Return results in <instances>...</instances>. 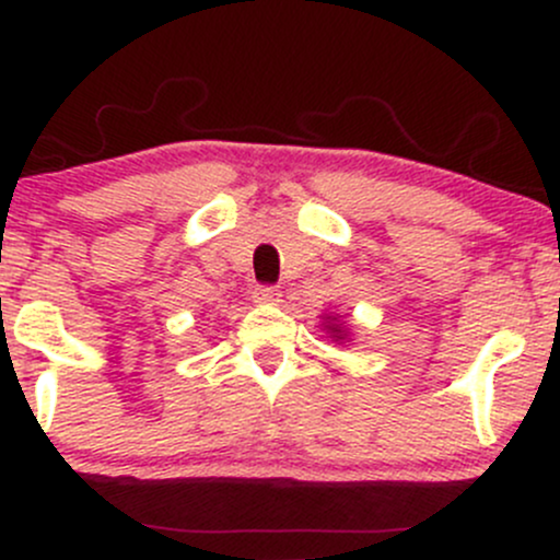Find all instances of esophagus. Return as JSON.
I'll return each mask as SVG.
<instances>
[{"label":"esophagus","mask_w":560,"mask_h":560,"mask_svg":"<svg viewBox=\"0 0 560 560\" xmlns=\"http://www.w3.org/2000/svg\"><path fill=\"white\" fill-rule=\"evenodd\" d=\"M253 298H255V302H260V305H276V302L281 300V289L273 287V284L255 287Z\"/></svg>","instance_id":"34e87169"}]
</instances>
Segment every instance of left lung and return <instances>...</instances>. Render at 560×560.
Segmentation results:
<instances>
[{"label":"left lung","mask_w":560,"mask_h":560,"mask_svg":"<svg viewBox=\"0 0 560 560\" xmlns=\"http://www.w3.org/2000/svg\"><path fill=\"white\" fill-rule=\"evenodd\" d=\"M331 320H334V318L326 320V329H329V334H331L334 342H342V339H347V331H345L342 326H339V324H331Z\"/></svg>","instance_id":"1"}]
</instances>
